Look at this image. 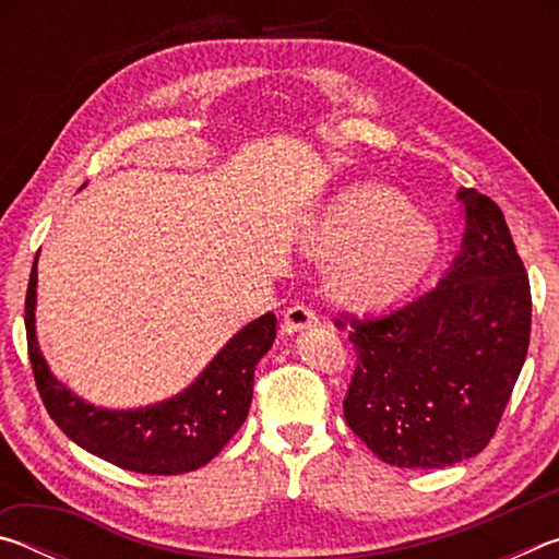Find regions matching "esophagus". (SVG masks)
<instances>
[{
  "mask_svg": "<svg viewBox=\"0 0 559 559\" xmlns=\"http://www.w3.org/2000/svg\"><path fill=\"white\" fill-rule=\"evenodd\" d=\"M316 323H320L318 310L313 306H306V302H296V306H290L286 313H283V333L288 335Z\"/></svg>",
  "mask_w": 559,
  "mask_h": 559,
  "instance_id": "34e87169",
  "label": "esophagus"
}]
</instances>
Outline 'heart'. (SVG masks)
<instances>
[{"label":"heart","mask_w":559,"mask_h":559,"mask_svg":"<svg viewBox=\"0 0 559 559\" xmlns=\"http://www.w3.org/2000/svg\"><path fill=\"white\" fill-rule=\"evenodd\" d=\"M437 246L433 226L377 185L347 189L306 234L313 257H337L335 283L355 302H382L409 290L429 271Z\"/></svg>","instance_id":"b5f03b06"}]
</instances>
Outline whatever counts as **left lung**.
<instances>
[{
    "instance_id": "obj_1",
    "label": "left lung",
    "mask_w": 559,
    "mask_h": 559,
    "mask_svg": "<svg viewBox=\"0 0 559 559\" xmlns=\"http://www.w3.org/2000/svg\"><path fill=\"white\" fill-rule=\"evenodd\" d=\"M459 200L466 234L437 286L384 316L333 318L357 355L347 427L396 468H443L484 451L527 355L533 298L506 216L476 189Z\"/></svg>"
}]
</instances>
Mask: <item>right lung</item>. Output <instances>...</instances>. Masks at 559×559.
<instances>
[{"instance_id": "add662e5", "label": "right lung", "mask_w": 559, "mask_h": 559, "mask_svg": "<svg viewBox=\"0 0 559 559\" xmlns=\"http://www.w3.org/2000/svg\"><path fill=\"white\" fill-rule=\"evenodd\" d=\"M36 259L24 302L26 347L36 390L51 419L71 441L112 466L177 476L202 468L249 416L253 370L276 337V316L266 313L236 333L189 390L135 412L96 409L73 396L49 372L34 335Z\"/></svg>"}]
</instances>
